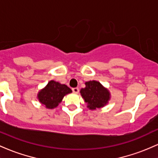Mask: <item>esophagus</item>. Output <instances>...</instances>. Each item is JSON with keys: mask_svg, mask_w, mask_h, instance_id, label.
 Segmentation results:
<instances>
[{"mask_svg": "<svg viewBox=\"0 0 158 158\" xmlns=\"http://www.w3.org/2000/svg\"><path fill=\"white\" fill-rule=\"evenodd\" d=\"M72 91H73V93L77 94V93H79V88H73Z\"/></svg>", "mask_w": 158, "mask_h": 158, "instance_id": "esophagus-1", "label": "esophagus"}]
</instances>
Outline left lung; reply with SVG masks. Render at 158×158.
<instances>
[{"mask_svg": "<svg viewBox=\"0 0 158 158\" xmlns=\"http://www.w3.org/2000/svg\"><path fill=\"white\" fill-rule=\"evenodd\" d=\"M86 87L80 91L85 102L91 110L101 108L108 103L110 93L97 81H89L85 82Z\"/></svg>", "mask_w": 158, "mask_h": 158, "instance_id": "1", "label": "left lung"}]
</instances>
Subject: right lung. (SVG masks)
I'll return each mask as SVG.
<instances>
[{
  "instance_id": "right-lung-1",
  "label": "right lung",
  "mask_w": 158,
  "mask_h": 158,
  "mask_svg": "<svg viewBox=\"0 0 158 158\" xmlns=\"http://www.w3.org/2000/svg\"><path fill=\"white\" fill-rule=\"evenodd\" d=\"M72 92V90L65 85L52 80L46 87L38 94L40 102L48 109H53L58 106L64 95Z\"/></svg>"
}]
</instances>
